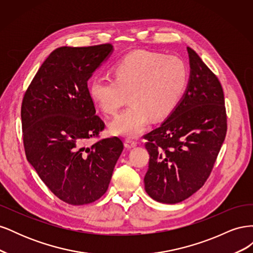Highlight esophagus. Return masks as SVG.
I'll use <instances>...</instances> for the list:
<instances>
[{
  "mask_svg": "<svg viewBox=\"0 0 253 253\" xmlns=\"http://www.w3.org/2000/svg\"><path fill=\"white\" fill-rule=\"evenodd\" d=\"M125 145H126V148H128V149L135 148L136 145H137V141L134 140V139H132V138H126V139L125 140Z\"/></svg>",
  "mask_w": 253,
  "mask_h": 253,
  "instance_id": "34e87169",
  "label": "esophagus"
}]
</instances>
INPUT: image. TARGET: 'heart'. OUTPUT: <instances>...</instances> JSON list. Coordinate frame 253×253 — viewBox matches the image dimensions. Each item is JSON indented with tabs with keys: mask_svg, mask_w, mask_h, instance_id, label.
<instances>
[{
	"mask_svg": "<svg viewBox=\"0 0 253 253\" xmlns=\"http://www.w3.org/2000/svg\"><path fill=\"white\" fill-rule=\"evenodd\" d=\"M114 79L95 77L88 93L106 115L114 116L128 99L131 105L115 118L111 132L136 137L153 120L167 118L177 106L188 82V68L177 56L134 51L113 67Z\"/></svg>",
	"mask_w": 253,
	"mask_h": 253,
	"instance_id": "heart-1",
	"label": "heart"
}]
</instances>
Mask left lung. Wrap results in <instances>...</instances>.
Returning a JSON list of instances; mask_svg holds the SVG:
<instances>
[{"label": "left lung", "mask_w": 253, "mask_h": 253, "mask_svg": "<svg viewBox=\"0 0 253 253\" xmlns=\"http://www.w3.org/2000/svg\"><path fill=\"white\" fill-rule=\"evenodd\" d=\"M187 49L191 72L185 95L162 126L143 136L150 154L144 189L164 204L180 203L204 186L227 133L221 84L200 56Z\"/></svg>", "instance_id": "8db88e82"}]
</instances>
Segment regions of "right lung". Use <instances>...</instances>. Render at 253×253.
<instances>
[{"label":"right lung","instance_id":"1","mask_svg":"<svg viewBox=\"0 0 253 253\" xmlns=\"http://www.w3.org/2000/svg\"><path fill=\"white\" fill-rule=\"evenodd\" d=\"M112 51L110 43L55 49L23 97L26 158L47 188L66 204L81 206L99 200L109 188L124 150L118 137L84 147L105 126L96 115L87 81Z\"/></svg>","mask_w":253,"mask_h":253}]
</instances>
